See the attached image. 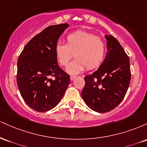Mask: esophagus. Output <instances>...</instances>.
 Masks as SVG:
<instances>
[{
    "label": "esophagus",
    "instance_id": "obj_1",
    "mask_svg": "<svg viewBox=\"0 0 147 147\" xmlns=\"http://www.w3.org/2000/svg\"><path fill=\"white\" fill-rule=\"evenodd\" d=\"M70 80L72 81V80H74V79H75L76 78V76L71 75V76H70Z\"/></svg>",
    "mask_w": 147,
    "mask_h": 147
}]
</instances>
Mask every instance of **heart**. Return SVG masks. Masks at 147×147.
<instances>
[{"label": "heart", "instance_id": "obj_1", "mask_svg": "<svg viewBox=\"0 0 147 147\" xmlns=\"http://www.w3.org/2000/svg\"><path fill=\"white\" fill-rule=\"evenodd\" d=\"M66 43H58L55 47L57 61L61 66H67L73 57H76L67 68L71 74H77L85 68L92 70L104 61L106 45L99 36L86 31L74 32L65 38Z\"/></svg>", "mask_w": 147, "mask_h": 147}]
</instances>
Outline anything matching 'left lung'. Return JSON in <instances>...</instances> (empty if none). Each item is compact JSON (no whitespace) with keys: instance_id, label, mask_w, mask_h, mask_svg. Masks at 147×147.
Instances as JSON below:
<instances>
[{"instance_id":"obj_1","label":"left lung","mask_w":147,"mask_h":147,"mask_svg":"<svg viewBox=\"0 0 147 147\" xmlns=\"http://www.w3.org/2000/svg\"><path fill=\"white\" fill-rule=\"evenodd\" d=\"M107 53L99 68L85 76L82 97L90 109L107 113L120 104L129 88L131 81L129 57L111 35H106Z\"/></svg>"}]
</instances>
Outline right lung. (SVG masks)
<instances>
[{"instance_id":"1","label":"right lung","mask_w":147,"mask_h":147,"mask_svg":"<svg viewBox=\"0 0 147 147\" xmlns=\"http://www.w3.org/2000/svg\"><path fill=\"white\" fill-rule=\"evenodd\" d=\"M67 23L51 25L25 45L17 62L16 81L25 102L45 112L60 102L70 84V76L59 66L55 47Z\"/></svg>"}]
</instances>
